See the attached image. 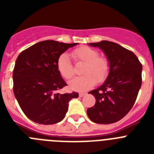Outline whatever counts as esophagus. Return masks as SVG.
<instances>
[{"label": "esophagus", "instance_id": "esophagus-1", "mask_svg": "<svg viewBox=\"0 0 154 154\" xmlns=\"http://www.w3.org/2000/svg\"><path fill=\"white\" fill-rule=\"evenodd\" d=\"M86 95V93L85 92H80L79 93V97H82V96H85Z\"/></svg>", "mask_w": 154, "mask_h": 154}]
</instances>
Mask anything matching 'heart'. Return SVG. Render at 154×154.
Masks as SVG:
<instances>
[{
	"mask_svg": "<svg viewBox=\"0 0 154 154\" xmlns=\"http://www.w3.org/2000/svg\"><path fill=\"white\" fill-rule=\"evenodd\" d=\"M72 55L76 60L85 62V65L82 68L83 75L69 82L71 89L75 91H85L92 88L96 81L102 82L106 79L109 72V63L106 58L99 56L96 50L82 46L75 50ZM57 68L61 75L65 79H70L74 75L72 65L66 53L58 57Z\"/></svg>",
	"mask_w": 154,
	"mask_h": 154,
	"instance_id": "heart-1",
	"label": "heart"
}]
</instances>
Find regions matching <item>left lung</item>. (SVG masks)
<instances>
[{
    "mask_svg": "<svg viewBox=\"0 0 154 154\" xmlns=\"http://www.w3.org/2000/svg\"><path fill=\"white\" fill-rule=\"evenodd\" d=\"M104 52L109 63L106 81L90 91L96 104L87 109L94 123L110 124L123 119L135 103L142 84V65L132 51L108 41L89 43Z\"/></svg>",
    "mask_w": 154,
    "mask_h": 154,
    "instance_id": "8db88e82",
    "label": "left lung"
}]
</instances>
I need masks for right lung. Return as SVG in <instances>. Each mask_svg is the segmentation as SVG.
<instances>
[{
	"mask_svg": "<svg viewBox=\"0 0 154 154\" xmlns=\"http://www.w3.org/2000/svg\"><path fill=\"white\" fill-rule=\"evenodd\" d=\"M77 44L43 41L20 53L13 72V90L28 119L43 125L58 123L65 116L69 102L79 97L78 92H56L67 85L57 68L58 57Z\"/></svg>",
	"mask_w": 154,
	"mask_h": 154,
	"instance_id": "1",
	"label": "right lung"
}]
</instances>
